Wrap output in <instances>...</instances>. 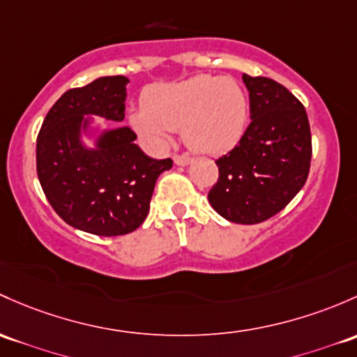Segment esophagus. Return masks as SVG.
<instances>
[{"mask_svg":"<svg viewBox=\"0 0 357 357\" xmlns=\"http://www.w3.org/2000/svg\"><path fill=\"white\" fill-rule=\"evenodd\" d=\"M191 160L193 159L190 155H174V164H178V166H188Z\"/></svg>","mask_w":357,"mask_h":357,"instance_id":"esophagus-1","label":"esophagus"}]
</instances>
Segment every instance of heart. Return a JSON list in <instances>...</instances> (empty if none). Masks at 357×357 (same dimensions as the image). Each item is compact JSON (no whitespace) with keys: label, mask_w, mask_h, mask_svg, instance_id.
Here are the masks:
<instances>
[{"label":"heart","mask_w":357,"mask_h":357,"mask_svg":"<svg viewBox=\"0 0 357 357\" xmlns=\"http://www.w3.org/2000/svg\"><path fill=\"white\" fill-rule=\"evenodd\" d=\"M144 107L130 114L131 126L153 149H164L171 130L181 131L186 147L198 153L227 152L248 126L250 99L232 77L197 75L145 92Z\"/></svg>","instance_id":"heart-1"}]
</instances>
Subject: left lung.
I'll list each match as a JSON object with an SVG mask.
<instances>
[{
  "mask_svg": "<svg viewBox=\"0 0 357 357\" xmlns=\"http://www.w3.org/2000/svg\"><path fill=\"white\" fill-rule=\"evenodd\" d=\"M251 123L231 152L219 157V179L208 202L236 224H258L279 213L305 186L311 131L305 106L284 85L243 75Z\"/></svg>",
  "mask_w": 357,
  "mask_h": 357,
  "instance_id": "left-lung-1",
  "label": "left lung"
}]
</instances>
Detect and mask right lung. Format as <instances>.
<instances>
[{
    "label": "right lung",
    "mask_w": 357,
    "mask_h": 357,
    "mask_svg": "<svg viewBox=\"0 0 357 357\" xmlns=\"http://www.w3.org/2000/svg\"><path fill=\"white\" fill-rule=\"evenodd\" d=\"M128 82L116 75L66 90L37 137V176L47 202L71 227L96 236H121L140 227L157 178L172 167L171 159L144 153L128 126L104 130L96 149L82 142L90 123L85 116L125 119Z\"/></svg>",
    "instance_id": "obj_1"
}]
</instances>
